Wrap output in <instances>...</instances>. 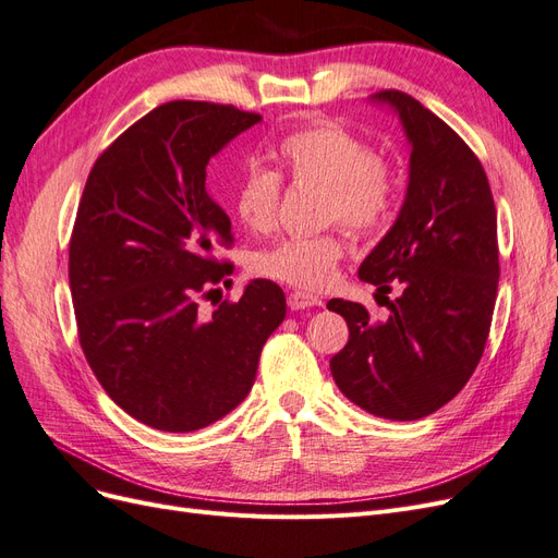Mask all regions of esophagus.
<instances>
[{
    "label": "esophagus",
    "instance_id": "obj_1",
    "mask_svg": "<svg viewBox=\"0 0 558 558\" xmlns=\"http://www.w3.org/2000/svg\"><path fill=\"white\" fill-rule=\"evenodd\" d=\"M324 302H320L318 295H312V293H305V291H293L289 295V307L291 310H310V307H320Z\"/></svg>",
    "mask_w": 558,
    "mask_h": 558
}]
</instances>
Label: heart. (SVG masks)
<instances>
[{"mask_svg":"<svg viewBox=\"0 0 558 558\" xmlns=\"http://www.w3.org/2000/svg\"><path fill=\"white\" fill-rule=\"evenodd\" d=\"M277 160L293 183H314L324 189V218L342 221L351 230L377 228L393 199V174L367 144L349 130L320 123L289 134L277 146ZM281 177L258 165H248L232 193V209L251 232H267L277 223ZM344 256L337 234L291 238L260 251L253 269L298 289H324Z\"/></svg>","mask_w":558,"mask_h":558,"instance_id":"1","label":"heart"}]
</instances>
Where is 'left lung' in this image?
<instances>
[{
	"mask_svg": "<svg viewBox=\"0 0 558 558\" xmlns=\"http://www.w3.org/2000/svg\"><path fill=\"white\" fill-rule=\"evenodd\" d=\"M388 107L410 144V179L396 223L359 267L361 281L391 293L386 320L359 302L328 310L349 326L330 359L340 391L393 421L428 416L475 373L498 295V218L484 167L442 118L400 90L369 97Z\"/></svg>",
	"mask_w": 558,
	"mask_h": 558,
	"instance_id": "obj_1",
	"label": "left lung"
}]
</instances>
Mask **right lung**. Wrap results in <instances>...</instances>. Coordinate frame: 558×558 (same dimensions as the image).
<instances>
[{"mask_svg": "<svg viewBox=\"0 0 558 558\" xmlns=\"http://www.w3.org/2000/svg\"><path fill=\"white\" fill-rule=\"evenodd\" d=\"M260 121L226 105L167 102L128 128L86 181L70 242L81 349L118 408L156 430H199L238 408L286 316L267 279L199 310L232 272L214 258L232 230L207 191V165Z\"/></svg>", "mask_w": 558, "mask_h": 558, "instance_id": "add662e5", "label": "right lung"}]
</instances>
